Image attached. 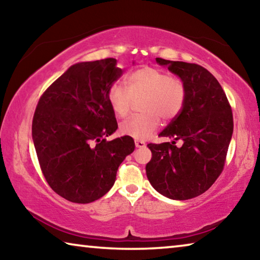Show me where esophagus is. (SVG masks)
<instances>
[{
  "mask_svg": "<svg viewBox=\"0 0 260 260\" xmlns=\"http://www.w3.org/2000/svg\"><path fill=\"white\" fill-rule=\"evenodd\" d=\"M146 146V143L143 142V141H139V140H135V147L136 148H142Z\"/></svg>",
  "mask_w": 260,
  "mask_h": 260,
  "instance_id": "1",
  "label": "esophagus"
}]
</instances>
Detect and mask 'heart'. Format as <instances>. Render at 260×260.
I'll return each mask as SVG.
<instances>
[{"mask_svg":"<svg viewBox=\"0 0 260 260\" xmlns=\"http://www.w3.org/2000/svg\"><path fill=\"white\" fill-rule=\"evenodd\" d=\"M126 87L113 83L108 90V102L117 118L128 116L135 102L143 114L132 117L120 125V133L135 140L150 138L160 125V118L170 121L178 116L186 100L181 79L155 68L144 67L126 77Z\"/></svg>","mask_w":260,"mask_h":260,"instance_id":"1","label":"heart"}]
</instances>
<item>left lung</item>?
Segmentation results:
<instances>
[{"label":"left lung","mask_w":260,"mask_h":260,"mask_svg":"<svg viewBox=\"0 0 260 260\" xmlns=\"http://www.w3.org/2000/svg\"><path fill=\"white\" fill-rule=\"evenodd\" d=\"M186 86L183 108L159 136L172 142L149 143L146 166L151 186L171 200H190L221 174L234 128L231 104L217 79L199 64L156 58ZM178 139L184 143L175 146Z\"/></svg>","instance_id":"left-lung-1"}]
</instances>
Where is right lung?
<instances>
[{
    "label": "right lung",
    "mask_w": 260,
    "mask_h": 260,
    "mask_svg": "<svg viewBox=\"0 0 260 260\" xmlns=\"http://www.w3.org/2000/svg\"><path fill=\"white\" fill-rule=\"evenodd\" d=\"M122 72L114 58L74 64L35 109L32 138L42 173L52 190L73 203L104 196L135 149L131 136L104 139L118 128L108 90Z\"/></svg>",
    "instance_id": "1"
}]
</instances>
